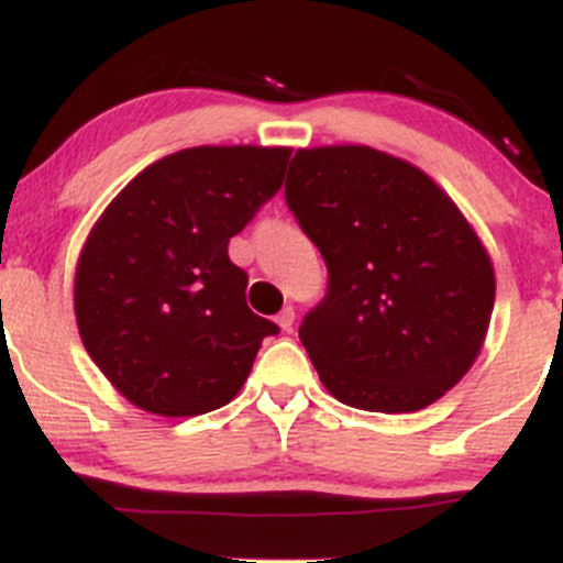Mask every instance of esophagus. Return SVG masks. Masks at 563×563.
Returning a JSON list of instances; mask_svg holds the SVG:
<instances>
[{
	"instance_id": "obj_1",
	"label": "esophagus",
	"mask_w": 563,
	"mask_h": 563,
	"mask_svg": "<svg viewBox=\"0 0 563 563\" xmlns=\"http://www.w3.org/2000/svg\"><path fill=\"white\" fill-rule=\"evenodd\" d=\"M277 324H280L283 333H291L294 328V308L286 306L280 313H277Z\"/></svg>"
}]
</instances>
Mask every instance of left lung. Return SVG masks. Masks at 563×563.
<instances>
[{
    "mask_svg": "<svg viewBox=\"0 0 563 563\" xmlns=\"http://www.w3.org/2000/svg\"><path fill=\"white\" fill-rule=\"evenodd\" d=\"M286 205L328 266L299 324L319 380L361 411L408 413L453 388L481 353L495 269L453 199L372 146L299 150Z\"/></svg>",
    "mask_w": 563,
    "mask_h": 563,
    "instance_id": "obj_1",
    "label": "left lung"
}]
</instances>
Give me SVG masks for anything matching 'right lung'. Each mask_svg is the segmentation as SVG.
Here are the masks:
<instances>
[{
  "mask_svg": "<svg viewBox=\"0 0 563 563\" xmlns=\"http://www.w3.org/2000/svg\"><path fill=\"white\" fill-rule=\"evenodd\" d=\"M283 146H194L152 163L86 241L75 277L82 344L133 406L197 417L233 400L261 341L235 233L283 186Z\"/></svg>",
  "mask_w": 563,
  "mask_h": 563,
  "instance_id": "1",
  "label": "right lung"
}]
</instances>
